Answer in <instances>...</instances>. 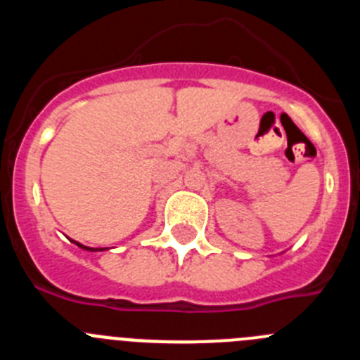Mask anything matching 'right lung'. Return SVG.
Listing matches in <instances>:
<instances>
[{"label": "right lung", "mask_w": 360, "mask_h": 360, "mask_svg": "<svg viewBox=\"0 0 360 360\" xmlns=\"http://www.w3.org/2000/svg\"><path fill=\"white\" fill-rule=\"evenodd\" d=\"M73 243H75V245H79V247H81V249H84V250H104V249H91V247H84V245L77 243V241H73Z\"/></svg>", "instance_id": "add662e5"}]
</instances>
